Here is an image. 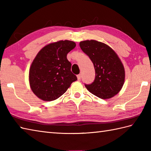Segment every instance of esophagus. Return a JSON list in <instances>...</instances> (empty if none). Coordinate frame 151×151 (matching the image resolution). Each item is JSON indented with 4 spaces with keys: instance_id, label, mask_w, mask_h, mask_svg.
I'll return each instance as SVG.
<instances>
[{
    "instance_id": "esophagus-1",
    "label": "esophagus",
    "mask_w": 151,
    "mask_h": 151,
    "mask_svg": "<svg viewBox=\"0 0 151 151\" xmlns=\"http://www.w3.org/2000/svg\"><path fill=\"white\" fill-rule=\"evenodd\" d=\"M77 79H78V81H81V75H77Z\"/></svg>"
}]
</instances>
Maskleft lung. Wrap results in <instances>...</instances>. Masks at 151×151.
<instances>
[{"instance_id": "obj_1", "label": "left lung", "mask_w": 151, "mask_h": 151, "mask_svg": "<svg viewBox=\"0 0 151 151\" xmlns=\"http://www.w3.org/2000/svg\"><path fill=\"white\" fill-rule=\"evenodd\" d=\"M83 52L93 63L95 78L91 84H85L88 90L97 97L107 99L120 91L124 82V66L111 47L96 40L80 42Z\"/></svg>"}]
</instances>
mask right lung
I'll return each mask as SVG.
<instances>
[{
  "label": "right lung",
  "mask_w": 151,
  "mask_h": 151,
  "mask_svg": "<svg viewBox=\"0 0 151 151\" xmlns=\"http://www.w3.org/2000/svg\"><path fill=\"white\" fill-rule=\"evenodd\" d=\"M75 47L74 41L61 40L45 46L37 53L30 68L29 83L38 98L45 101L56 100L77 80L67 58Z\"/></svg>",
  "instance_id": "1"
}]
</instances>
